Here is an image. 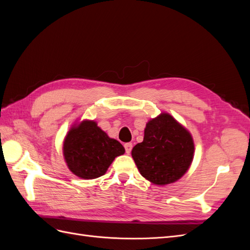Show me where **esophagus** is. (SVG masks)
<instances>
[{"instance_id":"34e87169","label":"esophagus","mask_w":250,"mask_h":250,"mask_svg":"<svg viewBox=\"0 0 250 250\" xmlns=\"http://www.w3.org/2000/svg\"><path fill=\"white\" fill-rule=\"evenodd\" d=\"M124 147H125L126 153L129 154V153L131 152V149H132V144H131V143H126L125 145H124Z\"/></svg>"}]
</instances>
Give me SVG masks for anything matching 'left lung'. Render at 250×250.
Returning a JSON list of instances; mask_svg holds the SVG:
<instances>
[{"instance_id":"obj_1","label":"left lung","mask_w":250,"mask_h":250,"mask_svg":"<svg viewBox=\"0 0 250 250\" xmlns=\"http://www.w3.org/2000/svg\"><path fill=\"white\" fill-rule=\"evenodd\" d=\"M143 177L158 186L172 184L183 177L194 156L191 133L169 113L150 120L144 140L131 151Z\"/></svg>"}]
</instances>
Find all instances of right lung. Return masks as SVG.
<instances>
[{"label":"right lung","instance_id":"add662e5","mask_svg":"<svg viewBox=\"0 0 250 250\" xmlns=\"http://www.w3.org/2000/svg\"><path fill=\"white\" fill-rule=\"evenodd\" d=\"M124 152L122 144L110 139L96 122L88 120L73 126L63 142L67 167L83 179L104 175L113 160Z\"/></svg>","mask_w":250,"mask_h":250}]
</instances>
